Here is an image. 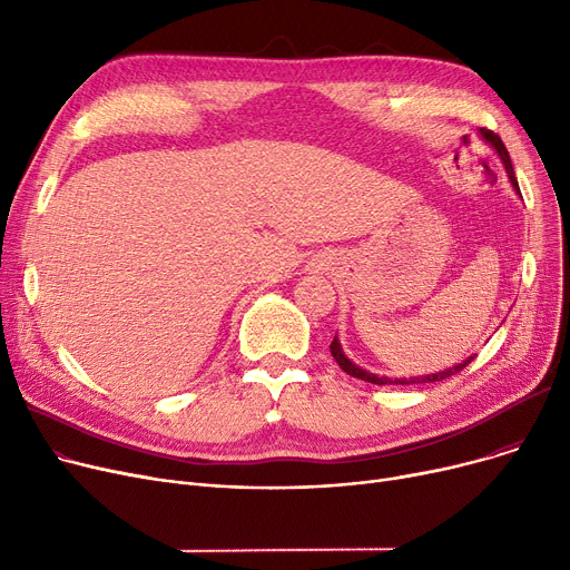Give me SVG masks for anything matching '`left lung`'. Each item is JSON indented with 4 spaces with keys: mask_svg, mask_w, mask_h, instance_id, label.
Wrapping results in <instances>:
<instances>
[{
    "mask_svg": "<svg viewBox=\"0 0 570 570\" xmlns=\"http://www.w3.org/2000/svg\"><path fill=\"white\" fill-rule=\"evenodd\" d=\"M481 138L494 149L497 153V157L501 159V164H503V168H505V173H508V179H511V185H513V189H515V194H520V187H518V177H515V170H513V164H511V155H508V149H505V145L501 142V138L497 136V134H492V131H488V129H481ZM520 198H522V194H520ZM331 353H333V357L337 361V365L346 372V374H351V376H355V379H361V381H367V383H374V385H411V383H434V381H443V379H448V376H453V374H458V372H462L471 361H473V355H469L466 361H462V363H458V365H453V367H448V370H441V372H436V374H423V376H409V379H391V376H379V374H372V372H367V370H363L361 365H355L351 357H346V353H344V348H342V344H340V340H337V335H335V340H333V344H331Z\"/></svg>",
    "mask_w": 570,
    "mask_h": 570,
    "instance_id": "obj_1",
    "label": "left lung"
}]
</instances>
